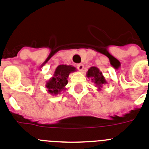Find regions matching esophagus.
<instances>
[{"instance_id": "obj_1", "label": "esophagus", "mask_w": 149, "mask_h": 149, "mask_svg": "<svg viewBox=\"0 0 149 149\" xmlns=\"http://www.w3.org/2000/svg\"><path fill=\"white\" fill-rule=\"evenodd\" d=\"M76 67H77V69L79 71H82V70L84 68V65L82 64H78L76 65Z\"/></svg>"}]
</instances>
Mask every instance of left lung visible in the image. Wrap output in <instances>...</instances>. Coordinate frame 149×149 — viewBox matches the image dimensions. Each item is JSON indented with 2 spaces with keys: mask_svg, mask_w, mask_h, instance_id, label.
<instances>
[{
  "mask_svg": "<svg viewBox=\"0 0 149 149\" xmlns=\"http://www.w3.org/2000/svg\"><path fill=\"white\" fill-rule=\"evenodd\" d=\"M86 76L88 79H91V81L95 84V87L97 88L98 91H101L103 85L107 83V80L103 76L102 72L96 67H90L86 73Z\"/></svg>",
  "mask_w": 149,
  "mask_h": 149,
  "instance_id": "obj_1",
  "label": "left lung"
}]
</instances>
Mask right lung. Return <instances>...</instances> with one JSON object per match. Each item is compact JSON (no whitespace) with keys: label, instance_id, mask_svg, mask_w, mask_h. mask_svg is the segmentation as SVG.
<instances>
[{"label":"right lung","instance_id":"right-lung-1","mask_svg":"<svg viewBox=\"0 0 149 149\" xmlns=\"http://www.w3.org/2000/svg\"><path fill=\"white\" fill-rule=\"evenodd\" d=\"M76 71V67L71 65L60 64L55 69L52 77L48 80L46 83L47 92L52 95H58L65 91V86L68 83V76L70 73Z\"/></svg>","mask_w":149,"mask_h":149}]
</instances>
